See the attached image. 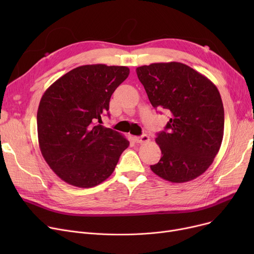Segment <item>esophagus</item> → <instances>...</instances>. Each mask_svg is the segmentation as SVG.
<instances>
[{
    "instance_id": "esophagus-1",
    "label": "esophagus",
    "mask_w": 254,
    "mask_h": 254,
    "mask_svg": "<svg viewBox=\"0 0 254 254\" xmlns=\"http://www.w3.org/2000/svg\"><path fill=\"white\" fill-rule=\"evenodd\" d=\"M134 140H135V142L142 144V143L148 142L150 139H149V137H148L147 135H142V136H140V137H135Z\"/></svg>"
}]
</instances>
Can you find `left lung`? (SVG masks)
Here are the masks:
<instances>
[{"instance_id": "obj_1", "label": "left lung", "mask_w": 254, "mask_h": 254, "mask_svg": "<svg viewBox=\"0 0 254 254\" xmlns=\"http://www.w3.org/2000/svg\"><path fill=\"white\" fill-rule=\"evenodd\" d=\"M151 105L171 114L155 142L162 150L150 166L161 178L183 183L211 166L223 138L224 110L211 80L182 63H155L136 69Z\"/></svg>"}]
</instances>
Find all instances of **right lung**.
Masks as SVG:
<instances>
[{"mask_svg":"<svg viewBox=\"0 0 254 254\" xmlns=\"http://www.w3.org/2000/svg\"><path fill=\"white\" fill-rule=\"evenodd\" d=\"M124 65L85 64L59 78L44 92L37 113L38 141L51 170L77 188H93L108 178L129 142L105 127L114 90L127 78Z\"/></svg>","mask_w":254,"mask_h":254,"instance_id":"1","label":"right lung"}]
</instances>
